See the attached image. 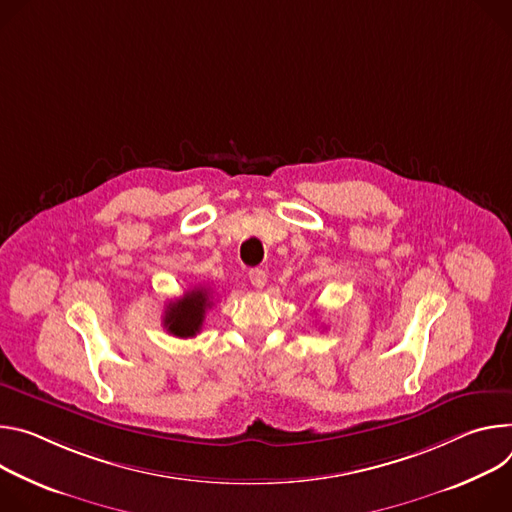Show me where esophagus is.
I'll return each instance as SVG.
<instances>
[{
	"label": "esophagus",
	"instance_id": "34e87169",
	"mask_svg": "<svg viewBox=\"0 0 512 512\" xmlns=\"http://www.w3.org/2000/svg\"><path fill=\"white\" fill-rule=\"evenodd\" d=\"M248 276H250V282H252V285H254L256 289H264L266 280H268V274H266L262 268H252Z\"/></svg>",
	"mask_w": 512,
	"mask_h": 512
}]
</instances>
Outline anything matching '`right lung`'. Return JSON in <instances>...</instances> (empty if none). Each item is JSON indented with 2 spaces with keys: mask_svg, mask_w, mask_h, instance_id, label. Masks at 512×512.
I'll use <instances>...</instances> for the list:
<instances>
[{
  "mask_svg": "<svg viewBox=\"0 0 512 512\" xmlns=\"http://www.w3.org/2000/svg\"><path fill=\"white\" fill-rule=\"evenodd\" d=\"M211 307V289L195 287L164 311V327L177 337H195L201 331L207 309Z\"/></svg>",
  "mask_w": 512,
  "mask_h": 512,
  "instance_id": "right-lung-1",
  "label": "right lung"
}]
</instances>
